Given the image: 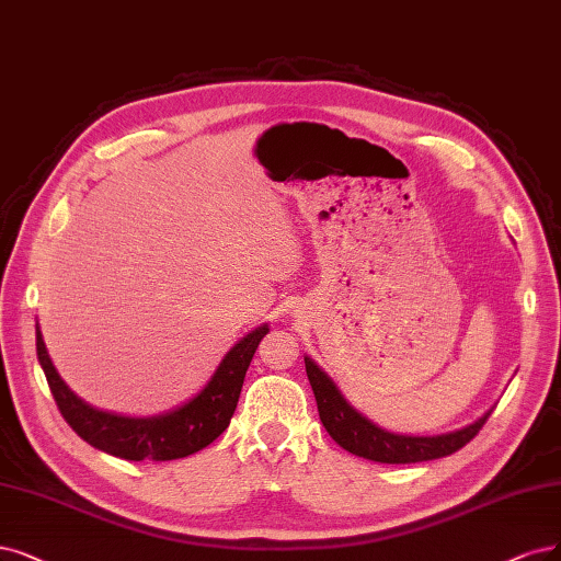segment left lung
<instances>
[{
  "label": "left lung",
  "instance_id": "1",
  "mask_svg": "<svg viewBox=\"0 0 561 561\" xmlns=\"http://www.w3.org/2000/svg\"><path fill=\"white\" fill-rule=\"evenodd\" d=\"M304 364L327 434H330L343 450L364 459L380 461V465H413V461L448 457L459 448H465L482 430V424H485V420L492 413L488 411L476 422L467 424V427L438 436L392 434L380 430L378 424L357 413L353 405L345 401V397L336 388V382L327 376L311 357H304Z\"/></svg>",
  "mask_w": 561,
  "mask_h": 561
}]
</instances>
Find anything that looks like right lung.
<instances>
[{
    "label": "right lung",
    "instance_id": "right-lung-1",
    "mask_svg": "<svg viewBox=\"0 0 561 561\" xmlns=\"http://www.w3.org/2000/svg\"><path fill=\"white\" fill-rule=\"evenodd\" d=\"M268 334V324L245 334L222 357L216 374L190 401L179 409L152 417H125L106 411H96L90 403L76 397L67 382L55 371L46 343L36 322V357L46 374L48 388L57 409L69 427L92 448L129 461H169L195 455L210 446L227 427L237 411L243 378L260 341Z\"/></svg>",
    "mask_w": 561,
    "mask_h": 561
}]
</instances>
